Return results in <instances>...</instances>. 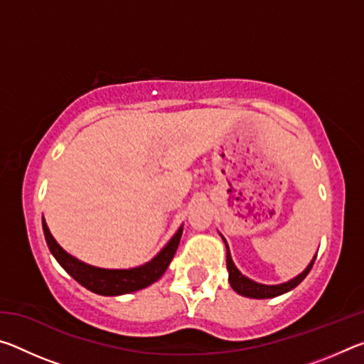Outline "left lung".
I'll list each match as a JSON object with an SVG mask.
<instances>
[{"label":"left lung","instance_id":"1","mask_svg":"<svg viewBox=\"0 0 364 364\" xmlns=\"http://www.w3.org/2000/svg\"><path fill=\"white\" fill-rule=\"evenodd\" d=\"M221 239H223L225 244H226V239L223 236H221ZM315 258H313L311 263L308 264V267L304 271H301L299 276H295L294 279L287 281V282H282V284L267 286V284H260V282H255V281H252L249 278H245L241 271L236 268V264L232 263L230 247H228V244H226V268H228V273H230V278H228V281H230V284H231L234 291H236L237 294L244 295V297L273 299V297H278V295H281V294H286L289 291H292L294 287H297L300 282L306 278V274L310 273L313 263H315Z\"/></svg>","mask_w":364,"mask_h":364}]
</instances>
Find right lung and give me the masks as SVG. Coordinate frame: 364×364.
Returning <instances> with one entry per match:
<instances>
[{"label":"right lung","mask_w":364,"mask_h":364,"mask_svg":"<svg viewBox=\"0 0 364 364\" xmlns=\"http://www.w3.org/2000/svg\"><path fill=\"white\" fill-rule=\"evenodd\" d=\"M43 232H45L46 244L54 258H56L60 267H63L77 282H80L83 287L95 294L122 295L136 292L139 289L151 286L152 282L160 279V276H162L165 273V269L168 268L171 258H173L178 249V244H180L183 226L176 231V234L170 239L168 244L165 245L151 262L130 269L97 268L77 260L75 257L67 254V252L56 242V239H54L53 234L49 232V228L45 218H43Z\"/></svg>","instance_id":"1"}]
</instances>
